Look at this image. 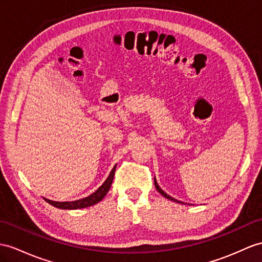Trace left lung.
Segmentation results:
<instances>
[{
	"label": "left lung",
	"mask_w": 262,
	"mask_h": 262,
	"mask_svg": "<svg viewBox=\"0 0 262 262\" xmlns=\"http://www.w3.org/2000/svg\"><path fill=\"white\" fill-rule=\"evenodd\" d=\"M155 186H156V189L159 191V192H160V194H162L164 198H167V199H169V200H171V201H174V202H177V203H182V205L184 203V202H182V201H179V200L174 199V198H172V196H171V195H169L168 193H165L164 191H163L160 187H159V184H158V182H157L156 177H155Z\"/></svg>",
	"instance_id": "1"
}]
</instances>
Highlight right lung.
Here are the masks:
<instances>
[{"mask_svg":"<svg viewBox=\"0 0 262 262\" xmlns=\"http://www.w3.org/2000/svg\"><path fill=\"white\" fill-rule=\"evenodd\" d=\"M116 168H117V164L114 165L112 171L110 172L109 177L106 178V180L103 182V184H102V186L97 191H95V192H93L92 194H90L89 196L83 198V199L75 200V201H64V202L53 201V200L47 199V198H43V199L46 200L48 203H50L51 206H53L55 208H59V209L74 210V209H82V208L91 207V206L95 205V203L100 202L106 195V193L109 192L112 181H113V178H114V172H116Z\"/></svg>","mask_w":262,"mask_h":262,"instance_id":"add662e5","label":"right lung"}]
</instances>
